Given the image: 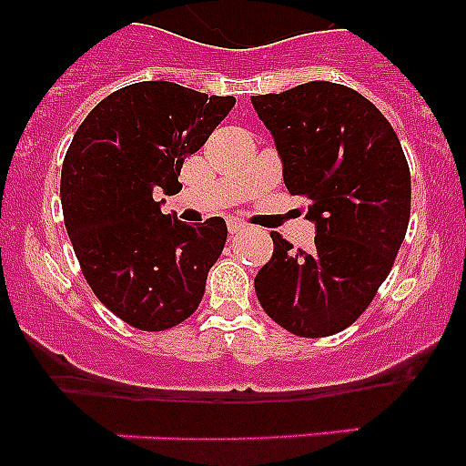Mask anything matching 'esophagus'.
<instances>
[{"mask_svg":"<svg viewBox=\"0 0 466 466\" xmlns=\"http://www.w3.org/2000/svg\"><path fill=\"white\" fill-rule=\"evenodd\" d=\"M242 228H245V221L228 219V230H230V233H238V230H242Z\"/></svg>","mask_w":466,"mask_h":466,"instance_id":"obj_1","label":"esophagus"}]
</instances>
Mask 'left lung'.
Wrapping results in <instances>:
<instances>
[{
	"mask_svg": "<svg viewBox=\"0 0 466 466\" xmlns=\"http://www.w3.org/2000/svg\"><path fill=\"white\" fill-rule=\"evenodd\" d=\"M273 135L282 179L308 198L315 249L291 252L270 233L273 257L254 278L266 315L303 339L331 336L369 308L392 270L410 217V172L397 133L348 86L308 81L254 95Z\"/></svg>",
	"mask_w": 466,
	"mask_h": 466,
	"instance_id": "1",
	"label": "left lung"
}]
</instances>
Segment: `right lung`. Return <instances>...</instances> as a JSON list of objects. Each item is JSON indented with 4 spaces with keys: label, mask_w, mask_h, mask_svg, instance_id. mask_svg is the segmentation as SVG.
I'll return each instance as SVG.
<instances>
[{
    "label": "right lung",
    "mask_w": 466,
    "mask_h": 466,
    "mask_svg": "<svg viewBox=\"0 0 466 466\" xmlns=\"http://www.w3.org/2000/svg\"><path fill=\"white\" fill-rule=\"evenodd\" d=\"M236 97L172 81H142L106 95L74 135L63 163L65 226L86 282L116 317L163 331L196 312L226 245L221 217L184 224L163 214L182 188L184 158L208 142Z\"/></svg>",
    "instance_id": "1"
}]
</instances>
